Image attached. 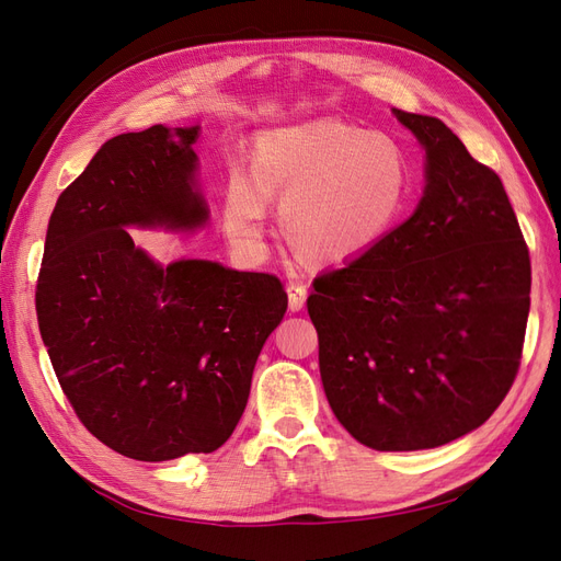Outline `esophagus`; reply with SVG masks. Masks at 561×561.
Returning a JSON list of instances; mask_svg holds the SVG:
<instances>
[{
    "instance_id": "esophagus-1",
    "label": "esophagus",
    "mask_w": 561,
    "mask_h": 561,
    "mask_svg": "<svg viewBox=\"0 0 561 561\" xmlns=\"http://www.w3.org/2000/svg\"><path fill=\"white\" fill-rule=\"evenodd\" d=\"M307 283H290L287 285V299H290V309L301 311L307 304Z\"/></svg>"
}]
</instances>
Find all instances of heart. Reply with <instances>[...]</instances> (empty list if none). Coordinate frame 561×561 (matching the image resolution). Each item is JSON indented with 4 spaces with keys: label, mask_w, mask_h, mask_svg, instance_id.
Segmentation results:
<instances>
[{
    "label": "heart",
    "mask_w": 561,
    "mask_h": 561,
    "mask_svg": "<svg viewBox=\"0 0 561 561\" xmlns=\"http://www.w3.org/2000/svg\"><path fill=\"white\" fill-rule=\"evenodd\" d=\"M412 194V165L388 133L336 118L262 133L250 175L233 171L225 229L245 252L266 243V201L280 203L285 239L313 262H342L375 248Z\"/></svg>",
    "instance_id": "b5f03b06"
}]
</instances>
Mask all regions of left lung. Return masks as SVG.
<instances>
[{
    "label": "left lung",
    "instance_id": "1",
    "mask_svg": "<svg viewBox=\"0 0 561 561\" xmlns=\"http://www.w3.org/2000/svg\"><path fill=\"white\" fill-rule=\"evenodd\" d=\"M426 149V192L404 225L313 280L307 307L339 423L377 451L447 445L511 390L531 260L501 178L435 116L396 110Z\"/></svg>",
    "mask_w": 561,
    "mask_h": 561
}]
</instances>
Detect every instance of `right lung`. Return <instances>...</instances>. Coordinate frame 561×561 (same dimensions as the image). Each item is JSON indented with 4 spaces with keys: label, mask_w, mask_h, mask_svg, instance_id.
<instances>
[{
    "label": "right lung",
    "mask_w": 561,
    "mask_h": 561,
    "mask_svg": "<svg viewBox=\"0 0 561 561\" xmlns=\"http://www.w3.org/2000/svg\"><path fill=\"white\" fill-rule=\"evenodd\" d=\"M198 126H151L100 147L48 219L37 320L65 398L135 461L210 454L231 437L278 328V276L182 260L161 268L124 227L194 229Z\"/></svg>",
    "instance_id": "1"
}]
</instances>
